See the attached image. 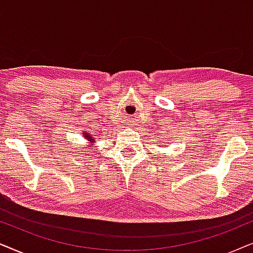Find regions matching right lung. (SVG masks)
Listing matches in <instances>:
<instances>
[{"instance_id":"obj_1","label":"right lung","mask_w":253,"mask_h":253,"mask_svg":"<svg viewBox=\"0 0 253 253\" xmlns=\"http://www.w3.org/2000/svg\"><path fill=\"white\" fill-rule=\"evenodd\" d=\"M91 133H92V130L91 132H89V130H83V133H82L84 139H85L87 142L90 143V148L93 147V144H95L96 139H97V135H95V134H91ZM83 149H85V147H84Z\"/></svg>"}]
</instances>
